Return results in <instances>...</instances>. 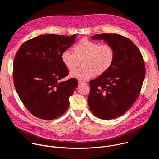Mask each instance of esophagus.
Listing matches in <instances>:
<instances>
[{"instance_id":"34e87169","label":"esophagus","mask_w":159,"mask_h":159,"mask_svg":"<svg viewBox=\"0 0 159 159\" xmlns=\"http://www.w3.org/2000/svg\"><path fill=\"white\" fill-rule=\"evenodd\" d=\"M79 84H85V85H87V83L85 81H82V80H79Z\"/></svg>"}]
</instances>
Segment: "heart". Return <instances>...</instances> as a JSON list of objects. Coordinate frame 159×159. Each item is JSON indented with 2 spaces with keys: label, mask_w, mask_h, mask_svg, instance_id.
Returning <instances> with one entry per match:
<instances>
[{
  "label": "heart",
  "mask_w": 159,
  "mask_h": 159,
  "mask_svg": "<svg viewBox=\"0 0 159 159\" xmlns=\"http://www.w3.org/2000/svg\"><path fill=\"white\" fill-rule=\"evenodd\" d=\"M63 50L61 54V60L69 70L75 66L77 58L84 57L80 68L72 70L71 77L79 80H88L97 74H102L112 65L115 59V50L108 43H100L87 39L79 41L74 47Z\"/></svg>",
  "instance_id": "heart-1"
}]
</instances>
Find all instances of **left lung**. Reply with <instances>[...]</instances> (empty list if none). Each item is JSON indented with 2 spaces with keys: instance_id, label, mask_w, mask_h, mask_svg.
<instances>
[{
  "instance_id": "8db88e82",
  "label": "left lung",
  "mask_w": 159,
  "mask_h": 159,
  "mask_svg": "<svg viewBox=\"0 0 159 159\" xmlns=\"http://www.w3.org/2000/svg\"><path fill=\"white\" fill-rule=\"evenodd\" d=\"M103 39L115 50V59L109 69L89 82L87 102L98 118L112 120L126 112L140 94L145 75L143 57L128 38L118 34L102 33L91 37Z\"/></svg>"
}]
</instances>
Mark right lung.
I'll return each instance as SVG.
<instances>
[{
  "mask_svg": "<svg viewBox=\"0 0 159 159\" xmlns=\"http://www.w3.org/2000/svg\"><path fill=\"white\" fill-rule=\"evenodd\" d=\"M76 36L40 35L25 42L17 51L13 63L14 86L35 117L54 120L69 108L78 81L74 78L60 81L69 74L61 54L74 44Z\"/></svg>",
  "mask_w": 159,
  "mask_h": 159,
  "instance_id": "right-lung-1",
  "label": "right lung"
}]
</instances>
